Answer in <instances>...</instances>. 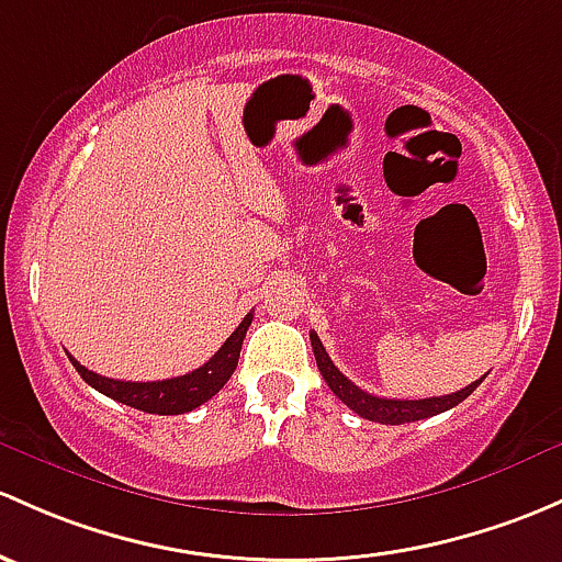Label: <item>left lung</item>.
<instances>
[{"instance_id":"obj_1","label":"left lung","mask_w":562,"mask_h":562,"mask_svg":"<svg viewBox=\"0 0 562 562\" xmlns=\"http://www.w3.org/2000/svg\"><path fill=\"white\" fill-rule=\"evenodd\" d=\"M312 339V350H315V360H317V369H321L323 380L328 382V387L334 390L336 398L341 404L350 406L356 415L363 417V420L371 423H382V425H404V423H415V420H425V417H434L441 415V412L452 409L458 406L460 401L469 398L476 387L482 385V380L471 382L469 387L458 390V393L450 395H436V398H415V401H401V398H380V395H371L366 390H360L358 385H352L345 374L334 366V360L328 358L326 347H323L321 336L312 330L310 334Z\"/></svg>"}]
</instances>
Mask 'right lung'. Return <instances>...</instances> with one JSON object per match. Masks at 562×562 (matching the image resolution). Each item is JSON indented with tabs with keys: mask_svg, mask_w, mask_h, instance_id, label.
I'll use <instances>...</instances> for the list:
<instances>
[{
	"mask_svg": "<svg viewBox=\"0 0 562 562\" xmlns=\"http://www.w3.org/2000/svg\"><path fill=\"white\" fill-rule=\"evenodd\" d=\"M252 323V312L245 315V321L239 323V328L223 341L221 350L215 352L204 366H199L196 371H188L182 376H172V380L161 382H123V380H110V376L97 374V371H88L86 366H80L78 360L69 356L72 366L78 369V374L88 382L93 390L104 393L108 398L117 401V404L134 406V409L147 412V415H186V412L196 409L204 401H210L212 395L221 393V387L226 385L228 376L234 374L236 363H239L241 341H245L247 328Z\"/></svg>",
	"mask_w": 562,
	"mask_h": 562,
	"instance_id": "obj_1",
	"label": "right lung"
}]
</instances>
